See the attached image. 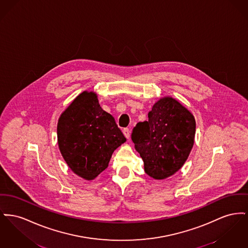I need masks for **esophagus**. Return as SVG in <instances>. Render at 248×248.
Instances as JSON below:
<instances>
[{
    "mask_svg": "<svg viewBox=\"0 0 248 248\" xmlns=\"http://www.w3.org/2000/svg\"><path fill=\"white\" fill-rule=\"evenodd\" d=\"M123 133H124V137H125L126 139H129V138H130V130H129L128 128H124V129L123 130Z\"/></svg>",
    "mask_w": 248,
    "mask_h": 248,
    "instance_id": "esophagus-1",
    "label": "esophagus"
}]
</instances>
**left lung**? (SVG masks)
Returning <instances> with one entry per match:
<instances>
[{"mask_svg": "<svg viewBox=\"0 0 248 248\" xmlns=\"http://www.w3.org/2000/svg\"><path fill=\"white\" fill-rule=\"evenodd\" d=\"M148 118L134 127L132 140L146 173L164 180L176 173L189 156L195 140V117L177 99L164 96L154 104Z\"/></svg>", "mask_w": 248, "mask_h": 248, "instance_id": "8db88e82", "label": "left lung"}]
</instances>
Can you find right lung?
<instances>
[{"mask_svg":"<svg viewBox=\"0 0 248 248\" xmlns=\"http://www.w3.org/2000/svg\"><path fill=\"white\" fill-rule=\"evenodd\" d=\"M59 150L74 173L92 181L105 170L113 152L126 141L112 115L103 110L94 92L79 93L62 112Z\"/></svg>","mask_w":248,"mask_h":248,"instance_id":"right-lung-1","label":"right lung"}]
</instances>
